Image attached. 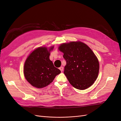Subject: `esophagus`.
<instances>
[{
    "mask_svg": "<svg viewBox=\"0 0 121 121\" xmlns=\"http://www.w3.org/2000/svg\"><path fill=\"white\" fill-rule=\"evenodd\" d=\"M59 69L60 70V71H61V72H62V71H63V67L62 66H61V67H60L59 68Z\"/></svg>",
    "mask_w": 121,
    "mask_h": 121,
    "instance_id": "34e87169",
    "label": "esophagus"
}]
</instances>
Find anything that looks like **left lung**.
Returning a JSON list of instances; mask_svg holds the SVG:
<instances>
[{
  "label": "left lung",
  "instance_id": "1",
  "mask_svg": "<svg viewBox=\"0 0 121 121\" xmlns=\"http://www.w3.org/2000/svg\"><path fill=\"white\" fill-rule=\"evenodd\" d=\"M59 49L64 53V73L69 83L79 90L92 85L98 77L99 63L91 49L81 42L63 43Z\"/></svg>",
  "mask_w": 121,
  "mask_h": 121
}]
</instances>
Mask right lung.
Masks as SVG:
<instances>
[{
    "label": "right lung",
    "mask_w": 121,
    "mask_h": 121,
    "mask_svg": "<svg viewBox=\"0 0 121 121\" xmlns=\"http://www.w3.org/2000/svg\"><path fill=\"white\" fill-rule=\"evenodd\" d=\"M45 47L35 49L27 58L24 66L26 79L33 86L42 88L50 84L61 71L54 66L49 59L50 51Z\"/></svg>",
    "instance_id": "obj_1"
}]
</instances>
